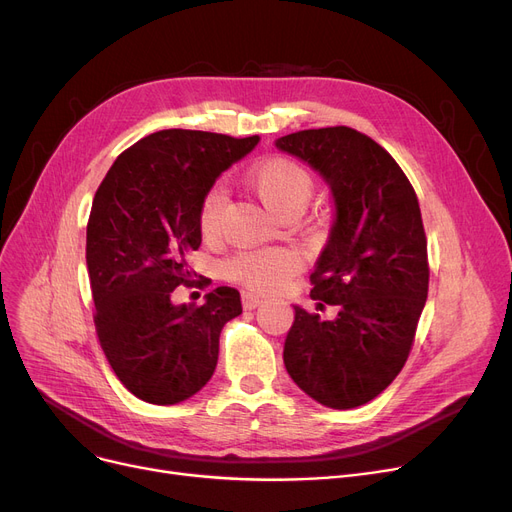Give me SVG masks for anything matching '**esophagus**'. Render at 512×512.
<instances>
[{
    "instance_id": "1",
    "label": "esophagus",
    "mask_w": 512,
    "mask_h": 512,
    "mask_svg": "<svg viewBox=\"0 0 512 512\" xmlns=\"http://www.w3.org/2000/svg\"><path fill=\"white\" fill-rule=\"evenodd\" d=\"M263 303V297L261 294H255V292H242V307L245 309H255V307H259Z\"/></svg>"
}]
</instances>
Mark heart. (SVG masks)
<instances>
[{
    "label": "heart",
    "instance_id": "obj_1",
    "mask_svg": "<svg viewBox=\"0 0 512 512\" xmlns=\"http://www.w3.org/2000/svg\"><path fill=\"white\" fill-rule=\"evenodd\" d=\"M247 184L259 201L278 218L301 215L313 195V176L297 161L270 157L247 174ZM226 197L220 188H211L199 207V230L203 238L220 234ZM299 270V255L288 249H261L238 253L228 263L230 278L253 290L270 292L280 288L288 276Z\"/></svg>",
    "mask_w": 512,
    "mask_h": 512
}]
</instances>
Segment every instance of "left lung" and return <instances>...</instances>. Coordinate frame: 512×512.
I'll use <instances>...</instances> for the list:
<instances>
[{"label":"left lung","mask_w":512,"mask_h":512,"mask_svg":"<svg viewBox=\"0 0 512 512\" xmlns=\"http://www.w3.org/2000/svg\"><path fill=\"white\" fill-rule=\"evenodd\" d=\"M276 147L330 186L334 222L311 299L338 307L321 319L294 305L284 365L319 405L355 409L384 392L411 353L429 284L419 201L392 155L348 126L292 132Z\"/></svg>","instance_id":"8db88e82"}]
</instances>
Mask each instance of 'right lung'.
Returning a JSON list of instances; mask_svg holds the SVG:
<instances>
[{
	"instance_id": "right-lung-1",
	"label": "right lung",
	"mask_w": 512,
	"mask_h": 512,
	"mask_svg": "<svg viewBox=\"0 0 512 512\" xmlns=\"http://www.w3.org/2000/svg\"><path fill=\"white\" fill-rule=\"evenodd\" d=\"M259 137L170 128L128 147L99 184L87 224L95 328L118 380L151 405L197 394L218 365L220 334L242 313L240 292L218 286L205 303L176 305L201 247L203 197Z\"/></svg>"
}]
</instances>
